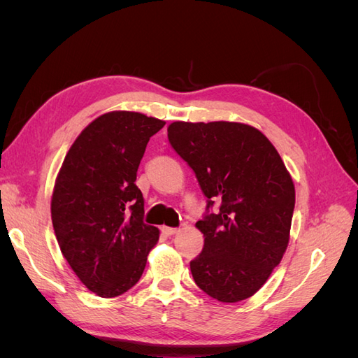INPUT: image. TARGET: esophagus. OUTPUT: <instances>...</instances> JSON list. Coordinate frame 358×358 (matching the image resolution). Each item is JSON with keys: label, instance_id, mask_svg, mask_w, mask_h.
<instances>
[{"label": "esophagus", "instance_id": "34e87169", "mask_svg": "<svg viewBox=\"0 0 358 358\" xmlns=\"http://www.w3.org/2000/svg\"><path fill=\"white\" fill-rule=\"evenodd\" d=\"M161 231L164 233L166 236H173V234H176L179 231V229H173V227H162Z\"/></svg>", "mask_w": 358, "mask_h": 358}]
</instances>
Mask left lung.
I'll use <instances>...</instances> for the list:
<instances>
[{"label": "left lung", "instance_id": "left-lung-1", "mask_svg": "<svg viewBox=\"0 0 358 358\" xmlns=\"http://www.w3.org/2000/svg\"><path fill=\"white\" fill-rule=\"evenodd\" d=\"M167 131L208 199L196 224L204 246L189 263L194 280L222 303L254 296L288 246L296 191L284 161L251 125L173 122Z\"/></svg>", "mask_w": 358, "mask_h": 358}]
</instances>
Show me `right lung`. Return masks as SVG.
Masks as SVG:
<instances>
[{"instance_id":"add662e5","label":"right lung","mask_w":358,"mask_h":358,"mask_svg":"<svg viewBox=\"0 0 358 358\" xmlns=\"http://www.w3.org/2000/svg\"><path fill=\"white\" fill-rule=\"evenodd\" d=\"M164 125L137 112L101 115L62 162L50 204L53 230L73 272L100 297L133 288L158 242L134 182L149 138Z\"/></svg>"}]
</instances>
